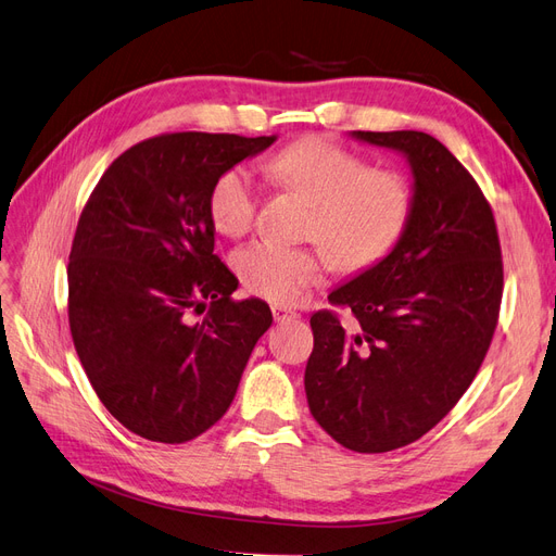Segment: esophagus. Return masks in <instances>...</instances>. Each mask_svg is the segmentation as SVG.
Wrapping results in <instances>:
<instances>
[{"mask_svg": "<svg viewBox=\"0 0 556 556\" xmlns=\"http://www.w3.org/2000/svg\"><path fill=\"white\" fill-rule=\"evenodd\" d=\"M271 311H274V317L278 319V323H282V319H292V317H299L294 311L285 308V306H274Z\"/></svg>", "mask_w": 556, "mask_h": 556, "instance_id": "obj_1", "label": "esophagus"}]
</instances>
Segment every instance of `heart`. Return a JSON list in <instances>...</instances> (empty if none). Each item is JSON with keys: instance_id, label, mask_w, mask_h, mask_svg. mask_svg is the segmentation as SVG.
<instances>
[{"instance_id": "obj_1", "label": "heart", "mask_w": 556, "mask_h": 556, "mask_svg": "<svg viewBox=\"0 0 556 556\" xmlns=\"http://www.w3.org/2000/svg\"><path fill=\"white\" fill-rule=\"evenodd\" d=\"M266 174L311 201L306 239L323 245L285 248L260 241L233 255L245 290L274 304H292L323 280L325 249L341 271H364L399 243L410 223V180L401 172L368 166L362 155L325 137L282 148L266 162ZM257 204L255 178L245 166H231L213 185L208 215L225 237H241L255 223Z\"/></svg>"}]
</instances>
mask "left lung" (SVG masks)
Listing matches in <instances>:
<instances>
[{
	"label": "left lung",
	"mask_w": 556,
	"mask_h": 556,
	"mask_svg": "<svg viewBox=\"0 0 556 556\" xmlns=\"http://www.w3.org/2000/svg\"><path fill=\"white\" fill-rule=\"evenodd\" d=\"M390 148L413 174V215L399 243L329 301L355 315L311 317L306 399L317 425L355 452H390L433 429L473 382L503 294L490 204L462 162L425 131H350Z\"/></svg>",
	"instance_id": "1"
}]
</instances>
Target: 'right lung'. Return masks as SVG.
<instances>
[{
  "mask_svg": "<svg viewBox=\"0 0 556 556\" xmlns=\"http://www.w3.org/2000/svg\"><path fill=\"white\" fill-rule=\"evenodd\" d=\"M278 137L180 131L117 157L80 213L70 255V327L106 410L141 439L185 443L237 396L274 315L233 301L239 280L213 255L208 197L231 166ZM192 312H204L199 324Z\"/></svg>",
  "mask_w": 556,
  "mask_h": 556,
  "instance_id": "add662e5",
  "label": "right lung"
}]
</instances>
